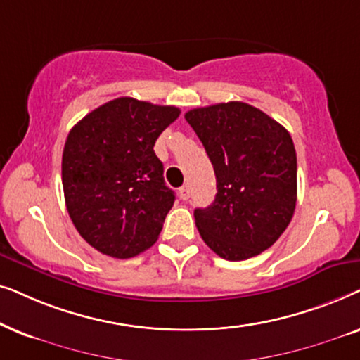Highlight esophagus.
I'll return each instance as SVG.
<instances>
[{"label": "esophagus", "mask_w": 360, "mask_h": 360, "mask_svg": "<svg viewBox=\"0 0 360 360\" xmlns=\"http://www.w3.org/2000/svg\"><path fill=\"white\" fill-rule=\"evenodd\" d=\"M179 195H181V199H183V200H188V199L191 198V189H189V186H183V188L179 189Z\"/></svg>", "instance_id": "obj_1"}]
</instances>
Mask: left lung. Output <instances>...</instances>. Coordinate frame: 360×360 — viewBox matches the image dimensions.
I'll use <instances>...</instances> for the list:
<instances>
[{
  "instance_id": "8db88e82",
  "label": "left lung",
  "mask_w": 360,
  "mask_h": 360,
  "mask_svg": "<svg viewBox=\"0 0 360 360\" xmlns=\"http://www.w3.org/2000/svg\"><path fill=\"white\" fill-rule=\"evenodd\" d=\"M202 141L217 194L195 209L200 237L230 262L270 248L296 207V151L285 127L252 105L227 102L184 115Z\"/></svg>"
}]
</instances>
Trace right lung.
I'll return each instance as SVG.
<instances>
[{
  "mask_svg": "<svg viewBox=\"0 0 360 360\" xmlns=\"http://www.w3.org/2000/svg\"><path fill=\"white\" fill-rule=\"evenodd\" d=\"M179 113L120 97L69 131L62 153L65 205L84 240L103 255L131 258L158 240L176 195L153 146Z\"/></svg>",
  "mask_w": 360,
  "mask_h": 360,
  "instance_id": "right-lung-1",
  "label": "right lung"
}]
</instances>
